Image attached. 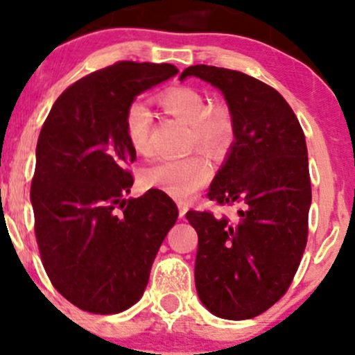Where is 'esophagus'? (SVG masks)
Returning a JSON list of instances; mask_svg holds the SVG:
<instances>
[{"label": "esophagus", "mask_w": 355, "mask_h": 355, "mask_svg": "<svg viewBox=\"0 0 355 355\" xmlns=\"http://www.w3.org/2000/svg\"><path fill=\"white\" fill-rule=\"evenodd\" d=\"M186 212H187V206H186V204H179V218L184 219Z\"/></svg>", "instance_id": "34e87169"}]
</instances>
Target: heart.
I'll list each match as a JSON object with an SVG mask.
<instances>
[{
	"label": "heart",
	"mask_w": 355,
	"mask_h": 355,
	"mask_svg": "<svg viewBox=\"0 0 355 355\" xmlns=\"http://www.w3.org/2000/svg\"><path fill=\"white\" fill-rule=\"evenodd\" d=\"M156 103L166 114L173 116L191 126L189 146L218 156L232 139V119L224 106H211L209 99L201 91L189 86H173L156 96ZM153 114L143 103H131L124 114V132L132 151L149 153V132ZM211 166L199 154L182 159L161 161L144 173L146 187L161 189L179 201L193 198L196 191L211 179Z\"/></svg>",
	"instance_id": "heart-1"
}]
</instances>
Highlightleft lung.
<instances>
[{
	"label": "left lung",
	"mask_w": 355,
	"mask_h": 355,
	"mask_svg": "<svg viewBox=\"0 0 355 355\" xmlns=\"http://www.w3.org/2000/svg\"><path fill=\"white\" fill-rule=\"evenodd\" d=\"M201 78L224 94L234 143L207 198L239 204L232 223L189 211L199 237L194 279L199 299L223 319H252L289 289L307 244L311 178L304 131L287 101L241 71L196 64L181 79Z\"/></svg>",
	"instance_id": "1"
}]
</instances>
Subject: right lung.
<instances>
[{
	"label": "right lung",
	"mask_w": 355,
	"mask_h": 355,
	"mask_svg": "<svg viewBox=\"0 0 355 355\" xmlns=\"http://www.w3.org/2000/svg\"><path fill=\"white\" fill-rule=\"evenodd\" d=\"M173 64L118 61L78 79L53 104L36 144L35 234L54 289L79 309L118 314L143 295L178 207L162 191L137 199L124 114Z\"/></svg>",
	"instance_id": "1"
}]
</instances>
